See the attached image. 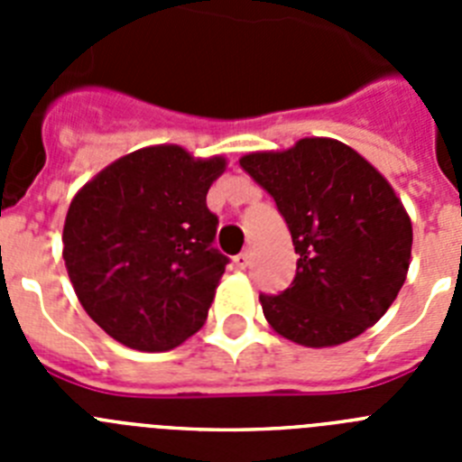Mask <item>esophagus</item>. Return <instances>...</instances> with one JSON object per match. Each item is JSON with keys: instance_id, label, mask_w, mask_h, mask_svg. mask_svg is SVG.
<instances>
[{"instance_id": "34e87169", "label": "esophagus", "mask_w": 462, "mask_h": 462, "mask_svg": "<svg viewBox=\"0 0 462 462\" xmlns=\"http://www.w3.org/2000/svg\"><path fill=\"white\" fill-rule=\"evenodd\" d=\"M250 261H252V254H250V252H240L238 256H234L236 268H240V271H245V268L250 266Z\"/></svg>"}]
</instances>
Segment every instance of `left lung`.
Masks as SVG:
<instances>
[{
    "instance_id": "8db88e82",
    "label": "left lung",
    "mask_w": 462,
    "mask_h": 462,
    "mask_svg": "<svg viewBox=\"0 0 462 462\" xmlns=\"http://www.w3.org/2000/svg\"><path fill=\"white\" fill-rule=\"evenodd\" d=\"M275 199L298 254L280 296L261 293L268 324L303 346H336L377 324L405 284L411 222L389 180L333 138L240 159Z\"/></svg>"
}]
</instances>
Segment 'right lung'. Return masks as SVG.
<instances>
[{"mask_svg":"<svg viewBox=\"0 0 462 462\" xmlns=\"http://www.w3.org/2000/svg\"><path fill=\"white\" fill-rule=\"evenodd\" d=\"M226 159L152 145L116 159L73 196L64 263L85 312L113 340L169 352L206 324L228 259L206 206Z\"/></svg>","mask_w":462,"mask_h":462,"instance_id":"right-lung-1","label":"right lung"}]
</instances>
